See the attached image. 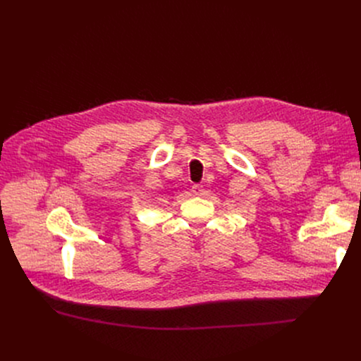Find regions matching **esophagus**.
Here are the masks:
<instances>
[{"instance_id": "1", "label": "esophagus", "mask_w": 361, "mask_h": 361, "mask_svg": "<svg viewBox=\"0 0 361 361\" xmlns=\"http://www.w3.org/2000/svg\"><path fill=\"white\" fill-rule=\"evenodd\" d=\"M192 192L197 194V195L201 194V192H202V185H201V184H194V185H192Z\"/></svg>"}]
</instances>
